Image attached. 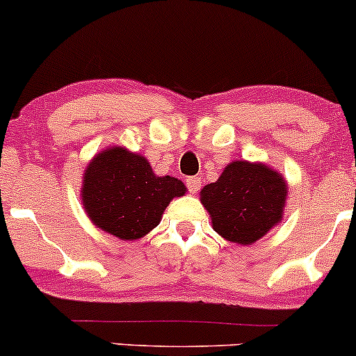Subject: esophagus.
<instances>
[{"mask_svg":"<svg viewBox=\"0 0 356 356\" xmlns=\"http://www.w3.org/2000/svg\"><path fill=\"white\" fill-rule=\"evenodd\" d=\"M186 184H187V189H189L192 194H195V192H197L199 189H201V177H189L186 181Z\"/></svg>","mask_w":356,"mask_h":356,"instance_id":"obj_1","label":"esophagus"}]
</instances>
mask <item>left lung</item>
Wrapping results in <instances>:
<instances>
[{"label": "left lung", "instance_id": "obj_1", "mask_svg": "<svg viewBox=\"0 0 356 356\" xmlns=\"http://www.w3.org/2000/svg\"><path fill=\"white\" fill-rule=\"evenodd\" d=\"M199 195L212 229L226 241L249 246L283 220L288 182L263 162L234 161Z\"/></svg>", "mask_w": 356, "mask_h": 356}]
</instances>
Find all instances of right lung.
<instances>
[{
  "instance_id": "add662e5",
  "label": "right lung",
  "mask_w": 356,
  "mask_h": 356,
  "mask_svg": "<svg viewBox=\"0 0 356 356\" xmlns=\"http://www.w3.org/2000/svg\"><path fill=\"white\" fill-rule=\"evenodd\" d=\"M187 192L181 179L157 175L144 155L122 145L100 150L81 179V206L102 231L122 241L149 234L174 197Z\"/></svg>"
}]
</instances>
